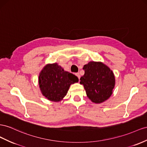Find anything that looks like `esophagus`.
Returning <instances> with one entry per match:
<instances>
[{"label":"esophagus","instance_id":"34e87169","mask_svg":"<svg viewBox=\"0 0 147 147\" xmlns=\"http://www.w3.org/2000/svg\"><path fill=\"white\" fill-rule=\"evenodd\" d=\"M75 75H77V77H78V78H80V74H79V73H76V74H75Z\"/></svg>","mask_w":147,"mask_h":147}]
</instances>
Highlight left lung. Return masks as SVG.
<instances>
[{
    "mask_svg": "<svg viewBox=\"0 0 147 147\" xmlns=\"http://www.w3.org/2000/svg\"><path fill=\"white\" fill-rule=\"evenodd\" d=\"M84 75L80 83L83 85L87 96L94 103H101L111 96L115 77L109 67L101 62L91 61L83 66Z\"/></svg>",
    "mask_w": 147,
    "mask_h": 147,
    "instance_id": "1",
    "label": "left lung"
}]
</instances>
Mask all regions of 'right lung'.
Wrapping results in <instances>:
<instances>
[{"label": "right lung", "mask_w": 147, "mask_h": 147, "mask_svg": "<svg viewBox=\"0 0 147 147\" xmlns=\"http://www.w3.org/2000/svg\"><path fill=\"white\" fill-rule=\"evenodd\" d=\"M78 82L73 74L64 70L57 63L47 64L39 75L41 93L47 100L58 102L67 94L70 85Z\"/></svg>", "instance_id": "right-lung-1"}]
</instances>
